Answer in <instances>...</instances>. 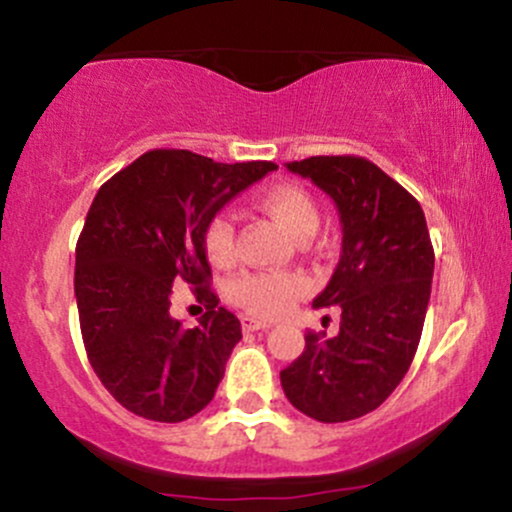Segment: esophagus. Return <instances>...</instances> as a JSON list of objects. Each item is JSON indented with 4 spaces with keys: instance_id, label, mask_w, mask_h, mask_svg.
I'll list each match as a JSON object with an SVG mask.
<instances>
[{
    "instance_id": "34e87169",
    "label": "esophagus",
    "mask_w": 512,
    "mask_h": 512,
    "mask_svg": "<svg viewBox=\"0 0 512 512\" xmlns=\"http://www.w3.org/2000/svg\"><path fill=\"white\" fill-rule=\"evenodd\" d=\"M271 321L266 319H256V317H241V329L244 331H261V329H271Z\"/></svg>"
}]
</instances>
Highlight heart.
Returning a JSON list of instances; mask_svg holds the SVG:
<instances>
[{"label":"heart","instance_id":"obj_1","mask_svg":"<svg viewBox=\"0 0 512 512\" xmlns=\"http://www.w3.org/2000/svg\"><path fill=\"white\" fill-rule=\"evenodd\" d=\"M254 205L297 241H307L319 227L317 203L297 183L283 181L258 188ZM203 249L212 266H232L237 258V239L227 215L210 217L203 229ZM307 292L309 280L300 273H241L229 287L232 300L256 317H280Z\"/></svg>","mask_w":512,"mask_h":512}]
</instances>
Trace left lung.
<instances>
[{
    "label": "left lung",
    "mask_w": 512,
    "mask_h": 512,
    "mask_svg": "<svg viewBox=\"0 0 512 512\" xmlns=\"http://www.w3.org/2000/svg\"><path fill=\"white\" fill-rule=\"evenodd\" d=\"M287 169L329 193L341 215V261L314 300V307H341V331L333 338L307 331L280 384L314 421H353L394 392L421 341L435 266L426 215L365 157H309Z\"/></svg>",
    "instance_id": "1"
}]
</instances>
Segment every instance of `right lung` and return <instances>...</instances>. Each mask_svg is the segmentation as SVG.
Returning <instances> with one entry per match:
<instances>
[{"mask_svg":"<svg viewBox=\"0 0 512 512\" xmlns=\"http://www.w3.org/2000/svg\"><path fill=\"white\" fill-rule=\"evenodd\" d=\"M273 169V162L220 164L188 149H149L96 193L77 241L79 326L96 377L135 416L181 423L215 396L241 324L217 307L203 229ZM179 279L206 307L193 330L168 314Z\"/></svg>","mask_w":512,"mask_h":512,"instance_id":"right-lung-1","label":"right lung"}]
</instances>
